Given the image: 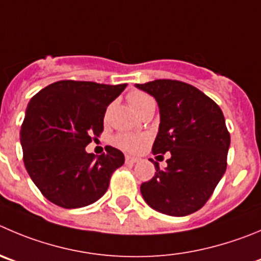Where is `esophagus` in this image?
<instances>
[{"mask_svg": "<svg viewBox=\"0 0 261 261\" xmlns=\"http://www.w3.org/2000/svg\"><path fill=\"white\" fill-rule=\"evenodd\" d=\"M125 163L126 164H136V163H138V159L137 158H133V156L126 155L125 156Z\"/></svg>", "mask_w": 261, "mask_h": 261, "instance_id": "esophagus-1", "label": "esophagus"}]
</instances>
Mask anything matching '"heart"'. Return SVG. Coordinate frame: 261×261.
I'll use <instances>...</instances> for the list:
<instances>
[{
    "label": "heart",
    "mask_w": 261,
    "mask_h": 261,
    "mask_svg": "<svg viewBox=\"0 0 261 261\" xmlns=\"http://www.w3.org/2000/svg\"><path fill=\"white\" fill-rule=\"evenodd\" d=\"M128 101L138 114L148 106L155 105V100L148 93H145L142 91L130 92L128 95ZM146 142H147V137L143 135H137V133H120L114 138V143L118 147L129 151V152L140 151Z\"/></svg>",
    "instance_id": "1"
}]
</instances>
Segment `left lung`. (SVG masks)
I'll return each instance as SVG.
<instances>
[{
  "label": "left lung",
  "mask_w": 261,
  "mask_h": 261,
  "mask_svg": "<svg viewBox=\"0 0 261 261\" xmlns=\"http://www.w3.org/2000/svg\"><path fill=\"white\" fill-rule=\"evenodd\" d=\"M136 87L158 101L160 126L153 155L168 152V166L148 182L141 193L152 209L173 217L197 212L212 197L227 169L230 136L219 106L191 84L158 79Z\"/></svg>",
  "instance_id": "1"
}]
</instances>
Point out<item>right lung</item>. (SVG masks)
<instances>
[{"label":"right lung","mask_w":261,"mask_h":261,"mask_svg":"<svg viewBox=\"0 0 261 261\" xmlns=\"http://www.w3.org/2000/svg\"><path fill=\"white\" fill-rule=\"evenodd\" d=\"M125 87L59 81L31 98L20 129L24 165L52 203L76 209L108 191L113 173L124 164L123 152L106 146L96 156L86 146L100 137L106 109Z\"/></svg>","instance_id":"add662e5"}]
</instances>
